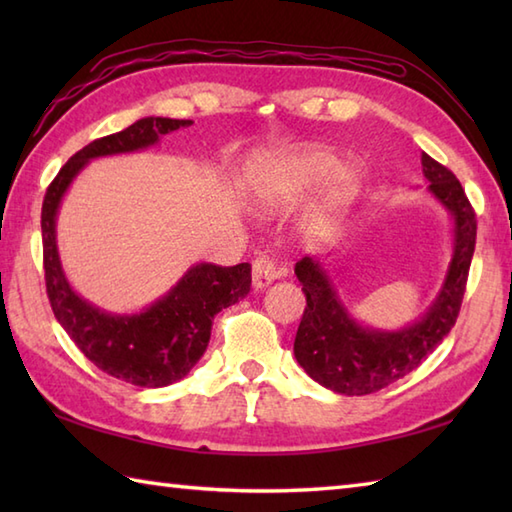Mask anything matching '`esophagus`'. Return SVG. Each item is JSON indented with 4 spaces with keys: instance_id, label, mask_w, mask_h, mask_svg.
I'll return each instance as SVG.
<instances>
[{
    "instance_id": "1",
    "label": "esophagus",
    "mask_w": 512,
    "mask_h": 512,
    "mask_svg": "<svg viewBox=\"0 0 512 512\" xmlns=\"http://www.w3.org/2000/svg\"><path fill=\"white\" fill-rule=\"evenodd\" d=\"M277 277H281V270L277 268L275 259H270L268 255H259L253 262V286L257 290H264L266 286L273 284Z\"/></svg>"
}]
</instances>
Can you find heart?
<instances>
[{
    "mask_svg": "<svg viewBox=\"0 0 512 512\" xmlns=\"http://www.w3.org/2000/svg\"><path fill=\"white\" fill-rule=\"evenodd\" d=\"M325 184L317 222L330 224L341 217L356 198L361 176L350 165L339 167V156L323 147H297L266 156L255 169V193L262 204L279 206L297 202L314 187Z\"/></svg>",
    "mask_w": 512,
    "mask_h": 512,
    "instance_id": "b5f03b06",
    "label": "heart"
}]
</instances>
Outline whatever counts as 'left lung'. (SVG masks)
<instances>
[{"mask_svg": "<svg viewBox=\"0 0 512 512\" xmlns=\"http://www.w3.org/2000/svg\"><path fill=\"white\" fill-rule=\"evenodd\" d=\"M429 191L453 215V257L438 299L416 323L398 332L358 325L336 295L332 279L312 257L295 266L306 295V310L295 336V358L319 385L343 396H365L413 372L451 332L469 279L477 220L460 180L422 154Z\"/></svg>", "mask_w": 512, "mask_h": 512, "instance_id": "left-lung-1", "label": "left lung"}]
</instances>
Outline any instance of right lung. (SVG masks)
Returning <instances> with one entry per match:
<instances>
[{
    "label": "right lung",
    "instance_id": "add662e5",
    "mask_svg": "<svg viewBox=\"0 0 512 512\" xmlns=\"http://www.w3.org/2000/svg\"><path fill=\"white\" fill-rule=\"evenodd\" d=\"M189 125L191 121L178 118L147 116L123 132L94 140L65 162L41 206L43 270L54 317L105 374L149 389L176 383L200 361L215 314L248 295L250 264H195L147 310L110 314L81 299L65 279L57 250V211L63 193L88 160L145 149L156 145L160 136Z\"/></svg>",
    "mask_w": 512,
    "mask_h": 512
}]
</instances>
